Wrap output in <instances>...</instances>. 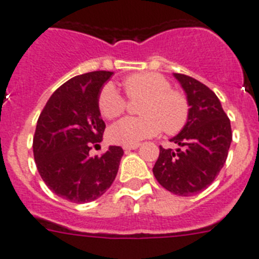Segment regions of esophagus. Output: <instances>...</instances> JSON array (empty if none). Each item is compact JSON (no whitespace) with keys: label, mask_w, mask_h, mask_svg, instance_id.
I'll return each instance as SVG.
<instances>
[{"label":"esophagus","mask_w":259,"mask_h":259,"mask_svg":"<svg viewBox=\"0 0 259 259\" xmlns=\"http://www.w3.org/2000/svg\"><path fill=\"white\" fill-rule=\"evenodd\" d=\"M139 146H141V144H139V143L126 144V146H124V147H122V148H124V151H132V150H137V148H139Z\"/></svg>","instance_id":"34e87169"}]
</instances>
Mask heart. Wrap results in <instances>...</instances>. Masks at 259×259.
Here are the masks:
<instances>
[{
    "mask_svg": "<svg viewBox=\"0 0 259 259\" xmlns=\"http://www.w3.org/2000/svg\"><path fill=\"white\" fill-rule=\"evenodd\" d=\"M126 95L132 99L146 98L141 108L143 117H125L109 127L108 137L117 144H135L155 137L164 127L167 134H174L188 120L187 97L171 89L169 80L155 72L129 76L122 82ZM98 108L103 117L112 120L122 115L126 108L125 98L113 83L103 86L98 95Z\"/></svg>",
    "mask_w": 259,
    "mask_h": 259,
    "instance_id": "b5f03b06",
    "label": "heart"
}]
</instances>
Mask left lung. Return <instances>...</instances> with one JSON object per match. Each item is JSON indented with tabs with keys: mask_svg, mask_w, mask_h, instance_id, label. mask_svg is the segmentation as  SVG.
<instances>
[{
	"mask_svg": "<svg viewBox=\"0 0 259 259\" xmlns=\"http://www.w3.org/2000/svg\"><path fill=\"white\" fill-rule=\"evenodd\" d=\"M187 97L190 112L183 129L170 139L176 151L160 147L153 166L155 178L165 190L191 196L211 185L227 158L232 142L231 124L215 94L200 81L174 73Z\"/></svg>",
	"mask_w": 259,
	"mask_h": 259,
	"instance_id": "8db88e82",
	"label": "left lung"
}]
</instances>
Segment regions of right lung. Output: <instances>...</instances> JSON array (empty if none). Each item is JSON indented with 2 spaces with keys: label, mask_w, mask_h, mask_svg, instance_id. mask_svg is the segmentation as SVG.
Segmentation results:
<instances>
[{
  "label": "right lung",
  "mask_w": 259,
  "mask_h": 259,
  "mask_svg": "<svg viewBox=\"0 0 259 259\" xmlns=\"http://www.w3.org/2000/svg\"><path fill=\"white\" fill-rule=\"evenodd\" d=\"M113 72L94 71L71 78L54 92L37 121L33 156L39 176L55 195L72 202L101 197L115 181L124 155L109 146L101 157H90L103 139L106 124L98 95Z\"/></svg>",
  "instance_id": "right-lung-1"
}]
</instances>
